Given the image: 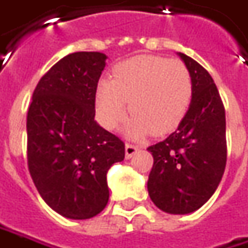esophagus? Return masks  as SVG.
Returning <instances> with one entry per match:
<instances>
[{
	"mask_svg": "<svg viewBox=\"0 0 248 248\" xmlns=\"http://www.w3.org/2000/svg\"><path fill=\"white\" fill-rule=\"evenodd\" d=\"M137 151H139V147H137V145L135 144L124 145V156H126L127 159H130V158L135 155Z\"/></svg>",
	"mask_w": 248,
	"mask_h": 248,
	"instance_id": "esophagus-1",
	"label": "esophagus"
}]
</instances>
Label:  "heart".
Returning <instances> with one entry per match:
<instances>
[{"label":"heart","instance_id":"obj_1","mask_svg":"<svg viewBox=\"0 0 248 248\" xmlns=\"http://www.w3.org/2000/svg\"><path fill=\"white\" fill-rule=\"evenodd\" d=\"M191 97V75L182 61L139 55L116 65L111 80L98 83L95 111L100 124L113 130L124 121L129 101L133 115L124 124V135L162 136L183 121Z\"/></svg>","mask_w":248,"mask_h":248}]
</instances>
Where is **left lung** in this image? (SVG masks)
I'll return each instance as SVG.
<instances>
[{"instance_id": "left-lung-1", "label": "left lung", "mask_w": 248, "mask_h": 248, "mask_svg": "<svg viewBox=\"0 0 248 248\" xmlns=\"http://www.w3.org/2000/svg\"><path fill=\"white\" fill-rule=\"evenodd\" d=\"M193 81V97L178 129L148 147L154 156L147 188L159 210L186 215L201 208L221 183L226 165V119L211 75L178 52Z\"/></svg>"}]
</instances>
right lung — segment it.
I'll return each instance as SVG.
<instances>
[{"mask_svg":"<svg viewBox=\"0 0 248 248\" xmlns=\"http://www.w3.org/2000/svg\"><path fill=\"white\" fill-rule=\"evenodd\" d=\"M103 52H73L40 79L27 111V164L40 196L60 215L90 219L109 200L107 172L124 141L95 122Z\"/></svg>","mask_w":248,"mask_h":248,"instance_id":"add662e5","label":"right lung"}]
</instances>
